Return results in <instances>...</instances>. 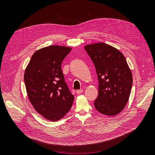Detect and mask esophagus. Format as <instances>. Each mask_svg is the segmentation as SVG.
I'll list each match as a JSON object with an SVG mask.
<instances>
[{
  "instance_id": "34e87169",
  "label": "esophagus",
  "mask_w": 155,
  "mask_h": 155,
  "mask_svg": "<svg viewBox=\"0 0 155 155\" xmlns=\"http://www.w3.org/2000/svg\"><path fill=\"white\" fill-rule=\"evenodd\" d=\"M83 92V89H79V90H77L76 91V93L78 94H81Z\"/></svg>"
}]
</instances>
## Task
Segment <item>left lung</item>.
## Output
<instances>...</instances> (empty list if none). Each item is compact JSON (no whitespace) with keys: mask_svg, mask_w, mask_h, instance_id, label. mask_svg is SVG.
Wrapping results in <instances>:
<instances>
[{"mask_svg":"<svg viewBox=\"0 0 155 155\" xmlns=\"http://www.w3.org/2000/svg\"><path fill=\"white\" fill-rule=\"evenodd\" d=\"M94 64L97 75L98 96L96 109L107 116H115L122 110L130 96L133 76L123 54L104 43L84 47Z\"/></svg>","mask_w":155,"mask_h":155,"instance_id":"obj_1","label":"left lung"}]
</instances>
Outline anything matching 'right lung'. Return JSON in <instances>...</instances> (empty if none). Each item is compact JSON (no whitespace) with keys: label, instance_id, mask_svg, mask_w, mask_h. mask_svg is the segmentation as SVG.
<instances>
[{"label":"right lung","instance_id":"add662e5","mask_svg":"<svg viewBox=\"0 0 155 155\" xmlns=\"http://www.w3.org/2000/svg\"><path fill=\"white\" fill-rule=\"evenodd\" d=\"M72 48L51 45L33 54L25 72L29 100L45 118L57 121L72 107L74 96L64 81L61 63Z\"/></svg>","mask_w":155,"mask_h":155}]
</instances>
